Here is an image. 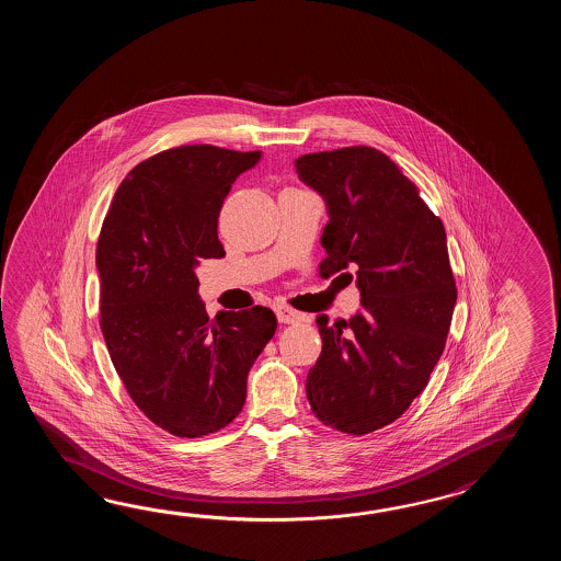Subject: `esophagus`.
Here are the masks:
<instances>
[{
	"instance_id": "1",
	"label": "esophagus",
	"mask_w": 561,
	"mask_h": 561,
	"mask_svg": "<svg viewBox=\"0 0 561 561\" xmlns=\"http://www.w3.org/2000/svg\"><path fill=\"white\" fill-rule=\"evenodd\" d=\"M276 317H278V321L286 322V324H293V322H300L305 317L298 312V310L290 309V307H286V305H276Z\"/></svg>"
}]
</instances>
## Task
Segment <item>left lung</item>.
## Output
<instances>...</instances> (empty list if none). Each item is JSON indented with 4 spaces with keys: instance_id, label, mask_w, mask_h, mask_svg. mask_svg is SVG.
<instances>
[{
    "instance_id": "8db88e82",
    "label": "left lung",
    "mask_w": 561,
    "mask_h": 561,
    "mask_svg": "<svg viewBox=\"0 0 561 561\" xmlns=\"http://www.w3.org/2000/svg\"><path fill=\"white\" fill-rule=\"evenodd\" d=\"M295 167L329 210L319 275L355 268L363 307L348 321L319 314L307 397L327 427L367 435L405 413L443 355L457 300L445 227L377 148L305 154Z\"/></svg>"
}]
</instances>
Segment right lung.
<instances>
[{"instance_id":"1","label":"right lung","mask_w":561,"mask_h":561,"mask_svg":"<svg viewBox=\"0 0 561 561\" xmlns=\"http://www.w3.org/2000/svg\"><path fill=\"white\" fill-rule=\"evenodd\" d=\"M261 160L210 144L179 146L131 168L95 247L100 329L131 401L160 430L203 437L227 427L276 331L266 307L210 319L194 266L222 259L218 215L232 182Z\"/></svg>"}]
</instances>
